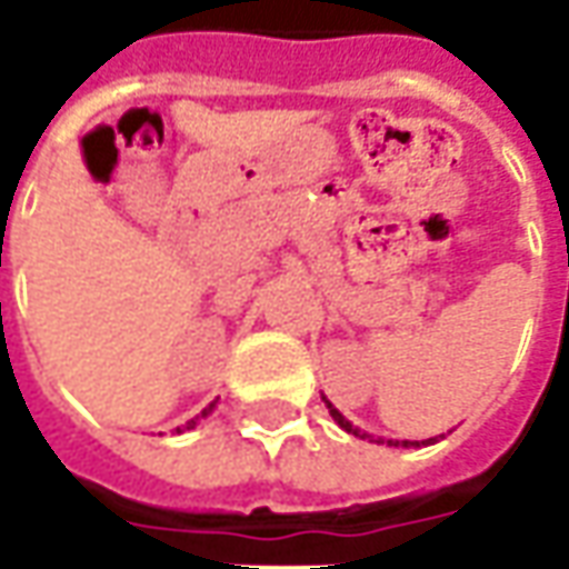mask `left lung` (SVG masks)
<instances>
[{
	"label": "left lung",
	"instance_id": "left-lung-1",
	"mask_svg": "<svg viewBox=\"0 0 569 569\" xmlns=\"http://www.w3.org/2000/svg\"><path fill=\"white\" fill-rule=\"evenodd\" d=\"M323 402H327V400H323ZM327 409H330V416H333V421H337L340 428H346L349 435H359V438H371V435H362L359 428H352V421L346 419L340 409H333L330 402H327ZM435 441H438V438H428V441H421V443H435ZM378 443H383V441H378ZM387 447H419V441H387Z\"/></svg>",
	"mask_w": 569,
	"mask_h": 569
}]
</instances>
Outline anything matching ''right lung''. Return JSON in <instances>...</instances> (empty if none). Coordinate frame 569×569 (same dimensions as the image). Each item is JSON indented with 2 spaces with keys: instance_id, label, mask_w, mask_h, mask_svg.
Segmentation results:
<instances>
[{
  "instance_id": "1",
  "label": "right lung",
  "mask_w": 569,
  "mask_h": 569,
  "mask_svg": "<svg viewBox=\"0 0 569 569\" xmlns=\"http://www.w3.org/2000/svg\"><path fill=\"white\" fill-rule=\"evenodd\" d=\"M213 406H217V402H210V406H207V409H204V412H201V416H207V412H210V409H213ZM186 428H194V419H191V421H188V425H186Z\"/></svg>"
}]
</instances>
